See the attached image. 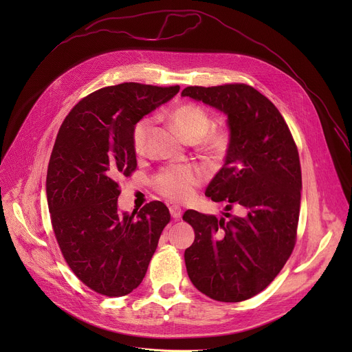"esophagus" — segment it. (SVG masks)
Here are the masks:
<instances>
[{
    "label": "esophagus",
    "mask_w": 352,
    "mask_h": 352,
    "mask_svg": "<svg viewBox=\"0 0 352 352\" xmlns=\"http://www.w3.org/2000/svg\"><path fill=\"white\" fill-rule=\"evenodd\" d=\"M170 213H171L173 219H175V220H178V219L182 216L181 208H179V206H177V205H171V206H170Z\"/></svg>",
    "instance_id": "1"
}]
</instances>
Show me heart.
Here are the masks:
<instances>
[{"instance_id":"b5f03b06","label":"heart","mask_w":352,"mask_h":352,"mask_svg":"<svg viewBox=\"0 0 352 352\" xmlns=\"http://www.w3.org/2000/svg\"><path fill=\"white\" fill-rule=\"evenodd\" d=\"M168 118L184 139L200 143V147L206 153L220 155L228 146V131L224 128L210 129L213 118L204 106L189 102L181 103L170 111ZM150 128H152V120L147 117L133 125L131 139L135 153L142 155L144 152ZM200 182H202V173L197 168L178 166L160 171L155 178V188L160 195L175 202H188Z\"/></svg>"}]
</instances>
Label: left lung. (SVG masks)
I'll use <instances>...</instances> for the list:
<instances>
[{"label": "left lung", "mask_w": 352, "mask_h": 352, "mask_svg": "<svg viewBox=\"0 0 352 352\" xmlns=\"http://www.w3.org/2000/svg\"><path fill=\"white\" fill-rule=\"evenodd\" d=\"M181 96L226 113L231 131L224 166L205 193L226 205L227 219L184 213L195 231L186 272L209 298L241 302L263 291L294 250L302 189L298 148L277 107L252 86H188ZM235 207L236 217L228 213Z\"/></svg>", "instance_id": "obj_1"}]
</instances>
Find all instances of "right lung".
I'll return each mask as SVG.
<instances>
[{"label": "right lung", "mask_w": 352, "mask_h": 352, "mask_svg": "<svg viewBox=\"0 0 352 352\" xmlns=\"http://www.w3.org/2000/svg\"><path fill=\"white\" fill-rule=\"evenodd\" d=\"M179 86L126 82L98 89L69 111L50 156L45 190L61 254L90 289L124 296L143 280L171 216L159 200L118 214V181L136 170L133 125Z\"/></svg>", "instance_id": "1"}]
</instances>
